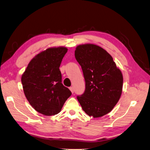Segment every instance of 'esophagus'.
<instances>
[{
    "label": "esophagus",
    "instance_id": "obj_1",
    "mask_svg": "<svg viewBox=\"0 0 150 150\" xmlns=\"http://www.w3.org/2000/svg\"><path fill=\"white\" fill-rule=\"evenodd\" d=\"M69 90H71V91L72 93H74V88L73 87H69Z\"/></svg>",
    "mask_w": 150,
    "mask_h": 150
}]
</instances>
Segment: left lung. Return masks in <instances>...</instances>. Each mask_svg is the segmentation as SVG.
I'll use <instances>...</instances> for the list:
<instances>
[{"label": "left lung", "instance_id": "left-lung-1", "mask_svg": "<svg viewBox=\"0 0 150 150\" xmlns=\"http://www.w3.org/2000/svg\"><path fill=\"white\" fill-rule=\"evenodd\" d=\"M75 57L82 68L85 90L77 99L83 110L94 118L110 112L122 90L123 76L112 56L93 44L79 45Z\"/></svg>", "mask_w": 150, "mask_h": 150}]
</instances>
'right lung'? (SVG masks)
Returning <instances> with one entry per match:
<instances>
[{
  "mask_svg": "<svg viewBox=\"0 0 150 150\" xmlns=\"http://www.w3.org/2000/svg\"><path fill=\"white\" fill-rule=\"evenodd\" d=\"M66 47L49 48L36 55L21 77L23 91L35 110L45 115L61 110L72 93L62 83L59 67L67 53Z\"/></svg>",
  "mask_w": 150,
  "mask_h": 150,
  "instance_id": "1",
  "label": "right lung"
}]
</instances>
